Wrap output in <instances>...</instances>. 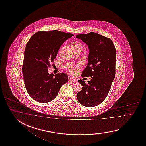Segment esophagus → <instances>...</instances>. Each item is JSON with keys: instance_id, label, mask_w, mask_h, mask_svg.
<instances>
[{"instance_id": "esophagus-1", "label": "esophagus", "mask_w": 146, "mask_h": 146, "mask_svg": "<svg viewBox=\"0 0 146 146\" xmlns=\"http://www.w3.org/2000/svg\"><path fill=\"white\" fill-rule=\"evenodd\" d=\"M69 81H72V82H76V81H77L76 79H74V78H69Z\"/></svg>"}]
</instances>
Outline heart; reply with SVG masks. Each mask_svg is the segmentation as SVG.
<instances>
[{
  "mask_svg": "<svg viewBox=\"0 0 146 146\" xmlns=\"http://www.w3.org/2000/svg\"><path fill=\"white\" fill-rule=\"evenodd\" d=\"M71 48L73 52L76 51V50H80L81 51L82 49V45L80 43H78V42H74L71 45ZM71 72L72 73L74 72V70L72 69Z\"/></svg>",
  "mask_w": 146,
  "mask_h": 146,
  "instance_id": "heart-1",
  "label": "heart"
}]
</instances>
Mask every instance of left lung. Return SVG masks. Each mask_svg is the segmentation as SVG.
I'll return each mask as SVG.
<instances>
[{"label": "left lung", "instance_id": "left-lung-1", "mask_svg": "<svg viewBox=\"0 0 146 146\" xmlns=\"http://www.w3.org/2000/svg\"><path fill=\"white\" fill-rule=\"evenodd\" d=\"M76 37L86 44L89 48L87 67L82 77H91V80H79L82 88L77 98L82 106L93 107L106 99L115 76L116 51L112 40L94 32L78 34Z\"/></svg>", "mask_w": 146, "mask_h": 146}]
</instances>
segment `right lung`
<instances>
[{
  "label": "right lung",
  "instance_id": "add662e5",
  "mask_svg": "<svg viewBox=\"0 0 146 146\" xmlns=\"http://www.w3.org/2000/svg\"><path fill=\"white\" fill-rule=\"evenodd\" d=\"M74 34L53 30L40 31L32 35L25 48L22 74L25 87L31 98L40 103L54 99L68 80L65 73L50 74V64L59 48Z\"/></svg>",
  "mask_w": 146,
  "mask_h": 146
}]
</instances>
